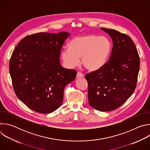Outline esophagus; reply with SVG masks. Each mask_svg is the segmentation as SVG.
Segmentation results:
<instances>
[{
  "label": "esophagus",
  "mask_w": 150,
  "mask_h": 150,
  "mask_svg": "<svg viewBox=\"0 0 150 150\" xmlns=\"http://www.w3.org/2000/svg\"><path fill=\"white\" fill-rule=\"evenodd\" d=\"M84 75L82 73L80 72H77V75H76V78H83Z\"/></svg>",
  "instance_id": "1"
}]
</instances>
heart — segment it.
<instances>
[{"instance_id":"obj_1","label":"heart","mask_w":150,"mask_h":150,"mask_svg":"<svg viewBox=\"0 0 150 150\" xmlns=\"http://www.w3.org/2000/svg\"><path fill=\"white\" fill-rule=\"evenodd\" d=\"M112 49L110 39L105 36L88 34L76 36L71 40L69 47L62 52V57L69 68L77 66L81 57L85 68L96 71L103 68L108 61Z\"/></svg>"}]
</instances>
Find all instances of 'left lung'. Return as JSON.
<instances>
[{
	"mask_svg": "<svg viewBox=\"0 0 150 150\" xmlns=\"http://www.w3.org/2000/svg\"><path fill=\"white\" fill-rule=\"evenodd\" d=\"M113 40L109 60L99 70L86 74L90 105L101 112L120 107L134 92L140 60L137 47L127 35L101 28Z\"/></svg>",
	"mask_w": 150,
	"mask_h": 150,
	"instance_id": "obj_1",
	"label": "left lung"
}]
</instances>
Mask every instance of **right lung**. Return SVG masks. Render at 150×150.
Listing matches in <instances>:
<instances>
[{
	"mask_svg": "<svg viewBox=\"0 0 150 150\" xmlns=\"http://www.w3.org/2000/svg\"><path fill=\"white\" fill-rule=\"evenodd\" d=\"M69 33H40L20 41L9 61V72L17 97L28 108L50 113L62 105L65 86L76 71L62 67L60 52Z\"/></svg>",
	"mask_w": 150,
	"mask_h": 150,
	"instance_id": "right-lung-1",
	"label": "right lung"
}]
</instances>
